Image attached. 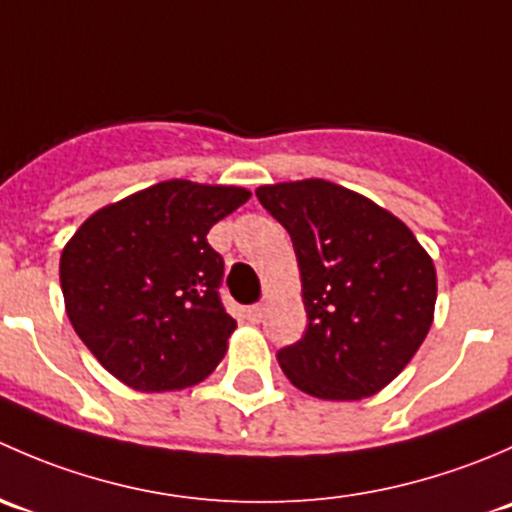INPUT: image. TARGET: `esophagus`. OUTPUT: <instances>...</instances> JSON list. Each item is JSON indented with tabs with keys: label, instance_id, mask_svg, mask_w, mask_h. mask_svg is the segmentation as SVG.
Returning <instances> with one entry per match:
<instances>
[{
	"label": "esophagus",
	"instance_id": "obj_1",
	"mask_svg": "<svg viewBox=\"0 0 512 512\" xmlns=\"http://www.w3.org/2000/svg\"><path fill=\"white\" fill-rule=\"evenodd\" d=\"M245 317H247V319H250V322H252V324L262 322V317H265V307H262V304H252V307H247Z\"/></svg>",
	"mask_w": 512,
	"mask_h": 512
}]
</instances>
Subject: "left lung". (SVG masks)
<instances>
[{"mask_svg":"<svg viewBox=\"0 0 512 512\" xmlns=\"http://www.w3.org/2000/svg\"><path fill=\"white\" fill-rule=\"evenodd\" d=\"M262 208L292 237L307 332L277 352L299 391L374 396L404 371L436 307V267L414 232L364 195L322 178L262 185Z\"/></svg>","mask_w":512,"mask_h":512,"instance_id":"1","label":"left lung"}]
</instances>
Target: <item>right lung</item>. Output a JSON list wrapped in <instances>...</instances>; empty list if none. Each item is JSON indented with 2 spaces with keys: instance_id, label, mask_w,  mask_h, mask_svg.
<instances>
[{
  "instance_id": "obj_1",
  "label": "right lung",
  "mask_w": 512,
  "mask_h": 512,
  "mask_svg": "<svg viewBox=\"0 0 512 512\" xmlns=\"http://www.w3.org/2000/svg\"><path fill=\"white\" fill-rule=\"evenodd\" d=\"M247 200L235 185L165 180L96 210L66 242V314L118 381L175 391L220 364L237 324L220 302L225 262L208 232Z\"/></svg>"
}]
</instances>
